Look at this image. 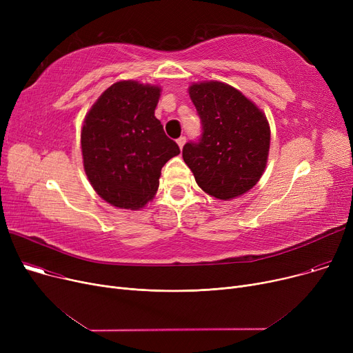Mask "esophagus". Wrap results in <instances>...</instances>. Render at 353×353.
Masks as SVG:
<instances>
[{
  "label": "esophagus",
  "mask_w": 353,
  "mask_h": 353,
  "mask_svg": "<svg viewBox=\"0 0 353 353\" xmlns=\"http://www.w3.org/2000/svg\"><path fill=\"white\" fill-rule=\"evenodd\" d=\"M177 144H179V147H180V148H183V145L186 144V137L181 136L180 139H177Z\"/></svg>",
  "instance_id": "obj_1"
}]
</instances>
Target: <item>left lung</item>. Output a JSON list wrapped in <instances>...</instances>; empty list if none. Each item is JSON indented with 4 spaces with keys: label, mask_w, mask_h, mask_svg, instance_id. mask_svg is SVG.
Here are the masks:
<instances>
[{
    "label": "left lung",
    "mask_w": 353,
    "mask_h": 353,
    "mask_svg": "<svg viewBox=\"0 0 353 353\" xmlns=\"http://www.w3.org/2000/svg\"><path fill=\"white\" fill-rule=\"evenodd\" d=\"M189 96L203 134L199 143L184 144L183 160L199 188L219 200L248 193L268 164L270 127L265 113L242 91L221 81L193 83Z\"/></svg>",
    "instance_id": "1"
}]
</instances>
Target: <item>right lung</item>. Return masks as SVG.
Listing matches in <instances>:
<instances>
[{
	"label": "right lung",
	"mask_w": 353,
	"mask_h": 353,
	"mask_svg": "<svg viewBox=\"0 0 353 353\" xmlns=\"http://www.w3.org/2000/svg\"><path fill=\"white\" fill-rule=\"evenodd\" d=\"M160 92L159 85L117 81L85 114L84 172L92 189L111 206L144 208L157 193L161 167L180 153L154 116Z\"/></svg>",
	"instance_id": "obj_1"
}]
</instances>
